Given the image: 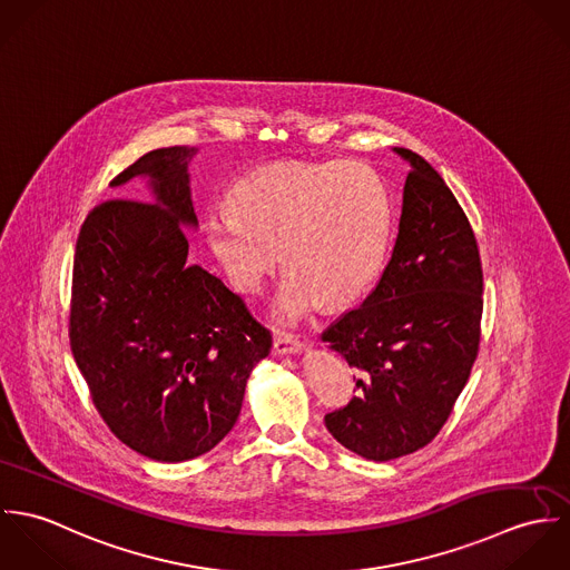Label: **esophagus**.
Returning a JSON list of instances; mask_svg holds the SVG:
<instances>
[{"label": "esophagus", "mask_w": 570, "mask_h": 570, "mask_svg": "<svg viewBox=\"0 0 570 570\" xmlns=\"http://www.w3.org/2000/svg\"><path fill=\"white\" fill-rule=\"evenodd\" d=\"M274 351L278 355H296L303 351V342L296 337V335H289V333H278L274 337Z\"/></svg>", "instance_id": "1"}]
</instances>
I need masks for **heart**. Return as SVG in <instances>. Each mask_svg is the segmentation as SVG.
<instances>
[{"label":"heart","instance_id":"1","mask_svg":"<svg viewBox=\"0 0 570 570\" xmlns=\"http://www.w3.org/2000/svg\"><path fill=\"white\" fill-rule=\"evenodd\" d=\"M228 206L206 219L210 249L244 294H258L285 256L292 269L272 305L283 325L323 301H355L384 258L391 202L366 164H272L239 179Z\"/></svg>","mask_w":570,"mask_h":570}]
</instances>
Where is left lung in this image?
Masks as SVG:
<instances>
[{"mask_svg": "<svg viewBox=\"0 0 570 570\" xmlns=\"http://www.w3.org/2000/svg\"><path fill=\"white\" fill-rule=\"evenodd\" d=\"M393 151L410 164L393 256L368 298L323 333L360 371V395L326 414V430L368 461L406 456L439 434L468 384L483 316L481 256L463 208L421 156Z\"/></svg>", "mask_w": 570, "mask_h": 570, "instance_id": "left-lung-1", "label": "left lung"}]
</instances>
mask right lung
Here are the masks:
<instances>
[{
  "mask_svg": "<svg viewBox=\"0 0 570 570\" xmlns=\"http://www.w3.org/2000/svg\"><path fill=\"white\" fill-rule=\"evenodd\" d=\"M195 154L156 149L114 177H145L154 204L94 206L75 254L70 346L91 402L125 445L163 463L202 456L233 430L272 348L244 298L186 263Z\"/></svg>",
  "mask_w": 570,
  "mask_h": 570,
  "instance_id": "add662e5",
  "label": "right lung"
}]
</instances>
